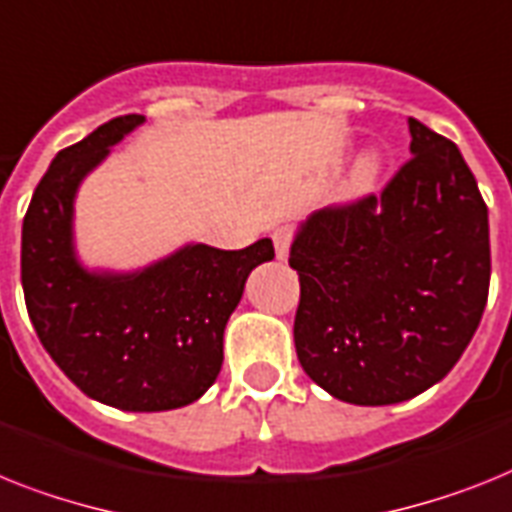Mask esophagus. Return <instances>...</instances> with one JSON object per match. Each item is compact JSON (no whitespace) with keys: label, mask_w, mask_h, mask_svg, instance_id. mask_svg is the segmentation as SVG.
Instances as JSON below:
<instances>
[{"label":"esophagus","mask_w":512,"mask_h":512,"mask_svg":"<svg viewBox=\"0 0 512 512\" xmlns=\"http://www.w3.org/2000/svg\"><path fill=\"white\" fill-rule=\"evenodd\" d=\"M273 247H276V257L278 260H286L289 257V247H291V239H294V231L289 226H278L273 229Z\"/></svg>","instance_id":"1"}]
</instances>
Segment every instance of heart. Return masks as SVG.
Returning <instances> with one entry per match:
<instances>
[{"instance_id": "b5f03b06", "label": "heart", "mask_w": 512, "mask_h": 512, "mask_svg": "<svg viewBox=\"0 0 512 512\" xmlns=\"http://www.w3.org/2000/svg\"><path fill=\"white\" fill-rule=\"evenodd\" d=\"M382 174V156L377 150H364L362 156L356 158L354 171H351V190L356 195H362V192H369L375 187V182L380 179Z\"/></svg>"}]
</instances>
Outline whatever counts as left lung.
<instances>
[{
  "instance_id": "obj_1",
  "label": "left lung",
  "mask_w": 512,
  "mask_h": 512,
  "mask_svg": "<svg viewBox=\"0 0 512 512\" xmlns=\"http://www.w3.org/2000/svg\"><path fill=\"white\" fill-rule=\"evenodd\" d=\"M411 158L380 197L315 210L289 265L294 343L322 390L390 406L448 375L489 294V218L458 145L409 119Z\"/></svg>"
}]
</instances>
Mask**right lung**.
Returning <instances> with one entry per match:
<instances>
[{"instance_id":"obj_1","label":"right lung","mask_w":512,"mask_h":512,"mask_svg":"<svg viewBox=\"0 0 512 512\" xmlns=\"http://www.w3.org/2000/svg\"><path fill=\"white\" fill-rule=\"evenodd\" d=\"M145 122L127 114L59 150L23 221L25 307L44 349L88 398L122 411L197 401L223 364V330L273 242L244 249L184 244L132 273L88 270L75 252V197L85 176Z\"/></svg>"}]
</instances>
